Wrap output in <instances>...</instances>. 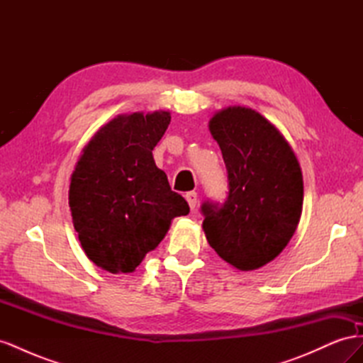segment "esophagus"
I'll return each mask as SVG.
<instances>
[{"instance_id":"34e87169","label":"esophagus","mask_w":363,"mask_h":363,"mask_svg":"<svg viewBox=\"0 0 363 363\" xmlns=\"http://www.w3.org/2000/svg\"><path fill=\"white\" fill-rule=\"evenodd\" d=\"M184 199H186V201H188V204H189V207L192 208H195V206H196V200H199V195H196V192H188L184 195Z\"/></svg>"}]
</instances>
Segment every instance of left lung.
Listing matches in <instances>:
<instances>
[{
    "label": "left lung",
    "mask_w": 363,
    "mask_h": 363,
    "mask_svg": "<svg viewBox=\"0 0 363 363\" xmlns=\"http://www.w3.org/2000/svg\"><path fill=\"white\" fill-rule=\"evenodd\" d=\"M227 169V199L201 204L207 242L240 271L276 259L298 225L303 175L292 148L268 119L228 107L208 124Z\"/></svg>",
    "instance_id": "left-lung-1"
}]
</instances>
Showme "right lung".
Wrapping results in <instances>:
<instances>
[{"label":"right lung","instance_id":"1","mask_svg":"<svg viewBox=\"0 0 363 363\" xmlns=\"http://www.w3.org/2000/svg\"><path fill=\"white\" fill-rule=\"evenodd\" d=\"M169 121L168 112L121 115L77 162L69 186L74 228L86 256L108 272H133L160 244L172 218L189 213L152 159Z\"/></svg>","mask_w":363,"mask_h":363}]
</instances>
